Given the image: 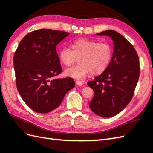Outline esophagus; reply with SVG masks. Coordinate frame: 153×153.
I'll return each mask as SVG.
<instances>
[{
    "instance_id": "1",
    "label": "esophagus",
    "mask_w": 153,
    "mask_h": 153,
    "mask_svg": "<svg viewBox=\"0 0 153 153\" xmlns=\"http://www.w3.org/2000/svg\"><path fill=\"white\" fill-rule=\"evenodd\" d=\"M78 82V83H79V81H78V82ZM78 85H79V84H78Z\"/></svg>"
}]
</instances>
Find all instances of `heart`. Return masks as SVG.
Listing matches in <instances>:
<instances>
[{"label": "heart", "mask_w": 153, "mask_h": 153, "mask_svg": "<svg viewBox=\"0 0 153 153\" xmlns=\"http://www.w3.org/2000/svg\"><path fill=\"white\" fill-rule=\"evenodd\" d=\"M99 59V54L98 53H93L91 54L88 57H87V58H85V60H87V62H92L93 61H95V60H98ZM105 61L102 60V61H100L97 64V68L98 70H99L100 71L102 70L103 68L105 67ZM86 98H89L90 96L89 95H86L85 96Z\"/></svg>", "instance_id": "heart-1"}]
</instances>
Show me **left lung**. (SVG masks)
<instances>
[{
  "label": "left lung",
  "mask_w": 153,
  "mask_h": 153,
  "mask_svg": "<svg viewBox=\"0 0 153 153\" xmlns=\"http://www.w3.org/2000/svg\"><path fill=\"white\" fill-rule=\"evenodd\" d=\"M68 35L49 29L35 30L22 39L15 52L16 86L24 101L35 112L53 111L75 87L71 77H56L62 70L56 47Z\"/></svg>",
  "instance_id": "1"
}]
</instances>
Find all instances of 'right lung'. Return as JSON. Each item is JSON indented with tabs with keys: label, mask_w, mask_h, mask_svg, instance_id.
<instances>
[{
	"label": "right lung",
	"mask_w": 153,
	"mask_h": 153,
	"mask_svg": "<svg viewBox=\"0 0 153 153\" xmlns=\"http://www.w3.org/2000/svg\"><path fill=\"white\" fill-rule=\"evenodd\" d=\"M97 35L111 38L114 50L105 70L87 82L94 91L89 107L97 115L109 118L118 114L131 101L139 77V60L133 45L118 32L106 30Z\"/></svg>",
	"instance_id": "1"
}]
</instances>
